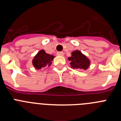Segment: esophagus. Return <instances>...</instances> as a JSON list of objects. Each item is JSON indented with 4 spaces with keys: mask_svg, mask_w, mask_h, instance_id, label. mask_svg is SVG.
<instances>
[{
    "mask_svg": "<svg viewBox=\"0 0 121 121\" xmlns=\"http://www.w3.org/2000/svg\"><path fill=\"white\" fill-rule=\"evenodd\" d=\"M57 55L59 56H64V52H62V51H60V52H57Z\"/></svg>",
    "mask_w": 121,
    "mask_h": 121,
    "instance_id": "obj_1",
    "label": "esophagus"
}]
</instances>
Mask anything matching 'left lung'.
<instances>
[{
  "label": "left lung",
  "instance_id": "8db88e82",
  "mask_svg": "<svg viewBox=\"0 0 121 121\" xmlns=\"http://www.w3.org/2000/svg\"><path fill=\"white\" fill-rule=\"evenodd\" d=\"M70 61L71 67L73 69L86 70L90 65V60L79 50H75L71 53V56L68 58Z\"/></svg>",
  "mask_w": 121,
  "mask_h": 121
}]
</instances>
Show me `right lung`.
<instances>
[{
  "label": "right lung",
  "mask_w": 121,
  "mask_h": 121,
  "mask_svg": "<svg viewBox=\"0 0 121 121\" xmlns=\"http://www.w3.org/2000/svg\"><path fill=\"white\" fill-rule=\"evenodd\" d=\"M54 57L55 56L53 55L48 54L43 50H41L34 57L32 64L36 70H40L45 67H50Z\"/></svg>",
  "instance_id": "add662e5"
}]
</instances>
